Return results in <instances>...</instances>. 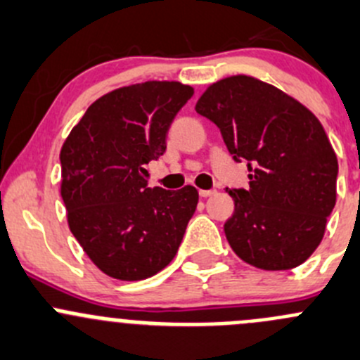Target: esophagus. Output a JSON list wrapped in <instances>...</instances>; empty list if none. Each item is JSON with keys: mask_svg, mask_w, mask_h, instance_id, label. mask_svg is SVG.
Masks as SVG:
<instances>
[{"mask_svg": "<svg viewBox=\"0 0 360 360\" xmlns=\"http://www.w3.org/2000/svg\"><path fill=\"white\" fill-rule=\"evenodd\" d=\"M213 194H215V191H213V188H208V191L201 188V191H199V195H201V198H208V195H213Z\"/></svg>", "mask_w": 360, "mask_h": 360, "instance_id": "34e87169", "label": "esophagus"}]
</instances>
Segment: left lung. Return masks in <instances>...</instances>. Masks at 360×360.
<instances>
[{
  "instance_id": "1",
  "label": "left lung",
  "mask_w": 360,
  "mask_h": 360,
  "mask_svg": "<svg viewBox=\"0 0 360 360\" xmlns=\"http://www.w3.org/2000/svg\"><path fill=\"white\" fill-rule=\"evenodd\" d=\"M220 129L248 188H231L226 238L240 259L292 269L315 252L336 205L338 159L322 124L280 89L238 75L210 85L195 105Z\"/></svg>"
}]
</instances>
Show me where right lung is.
<instances>
[{
	"mask_svg": "<svg viewBox=\"0 0 360 360\" xmlns=\"http://www.w3.org/2000/svg\"><path fill=\"white\" fill-rule=\"evenodd\" d=\"M194 89L145 82L92 103L60 148V195L68 224L105 275L145 280L179 252L199 194L148 187L145 166L166 152V138Z\"/></svg>",
	"mask_w": 360,
	"mask_h": 360,
	"instance_id": "right-lung-1",
	"label": "right lung"
}]
</instances>
